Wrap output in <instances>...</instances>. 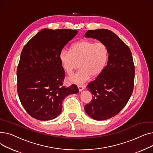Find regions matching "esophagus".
Instances as JSON below:
<instances>
[{
    "mask_svg": "<svg viewBox=\"0 0 153 153\" xmlns=\"http://www.w3.org/2000/svg\"><path fill=\"white\" fill-rule=\"evenodd\" d=\"M77 87H78V89H79V91H81L83 89H84V86H83L82 85H78Z\"/></svg>",
    "mask_w": 153,
    "mask_h": 153,
    "instance_id": "1",
    "label": "esophagus"
}]
</instances>
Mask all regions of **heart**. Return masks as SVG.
<instances>
[{
	"label": "heart",
	"mask_w": 153,
	"mask_h": 153,
	"mask_svg": "<svg viewBox=\"0 0 153 153\" xmlns=\"http://www.w3.org/2000/svg\"><path fill=\"white\" fill-rule=\"evenodd\" d=\"M59 57L62 68L69 75L78 67L79 64L81 69L72 75L69 80L72 82L82 84L91 76L95 77L102 73L108 60L109 50L103 42L84 39L72 45L70 51L62 49Z\"/></svg>",
	"instance_id": "obj_1"
}]
</instances>
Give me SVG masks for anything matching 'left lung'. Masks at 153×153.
Returning a JSON list of instances; mask_svg holds the SVG:
<instances>
[{"instance_id":"8db88e82","label":"left lung","mask_w":153,"mask_h":153,"mask_svg":"<svg viewBox=\"0 0 153 153\" xmlns=\"http://www.w3.org/2000/svg\"><path fill=\"white\" fill-rule=\"evenodd\" d=\"M85 36L105 43L109 50L107 65L86 87L92 99L85 105L92 118L105 120L117 115L133 93L135 69L132 54L130 48L109 30H88Z\"/></svg>"}]
</instances>
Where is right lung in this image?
<instances>
[{
    "instance_id": "1",
    "label": "right lung",
    "mask_w": 153,
    "mask_h": 153,
    "mask_svg": "<svg viewBox=\"0 0 153 153\" xmlns=\"http://www.w3.org/2000/svg\"><path fill=\"white\" fill-rule=\"evenodd\" d=\"M71 29H44L23 47L17 71V92L27 113L39 120L57 117L66 96L76 94V85L63 86L65 71L59 53L77 33Z\"/></svg>"
}]
</instances>
